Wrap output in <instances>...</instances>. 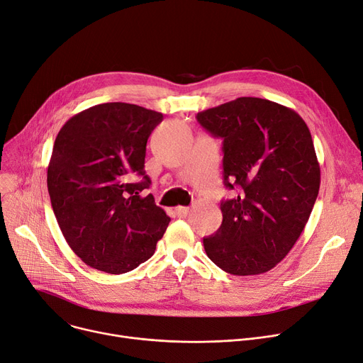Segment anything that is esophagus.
I'll list each match as a JSON object with an SVG mask.
<instances>
[{"mask_svg": "<svg viewBox=\"0 0 363 363\" xmlns=\"http://www.w3.org/2000/svg\"><path fill=\"white\" fill-rule=\"evenodd\" d=\"M175 213H177L179 218H185V216L189 213V207L178 206V207H175Z\"/></svg>", "mask_w": 363, "mask_h": 363, "instance_id": "1", "label": "esophagus"}]
</instances>
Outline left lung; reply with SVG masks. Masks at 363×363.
Listing matches in <instances>:
<instances>
[{
	"label": "left lung",
	"mask_w": 363,
	"mask_h": 363,
	"mask_svg": "<svg viewBox=\"0 0 363 363\" xmlns=\"http://www.w3.org/2000/svg\"><path fill=\"white\" fill-rule=\"evenodd\" d=\"M197 121L223 140V184L240 189L220 203L206 255L231 275L268 272L293 249L319 193L311 130L293 108L256 97L203 110Z\"/></svg>",
	"instance_id": "left-lung-1"
}]
</instances>
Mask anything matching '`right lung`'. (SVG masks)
Returning <instances> with one entry per match:
<instances>
[{
  "label": "right lung",
  "instance_id": "add662e5",
  "mask_svg": "<svg viewBox=\"0 0 363 363\" xmlns=\"http://www.w3.org/2000/svg\"><path fill=\"white\" fill-rule=\"evenodd\" d=\"M163 114L104 103L70 118L57 135L47 170L51 206L74 255L91 268L125 274L148 260L170 218L148 188L145 147ZM143 176V181H133Z\"/></svg>",
  "mask_w": 363,
  "mask_h": 363
}]
</instances>
